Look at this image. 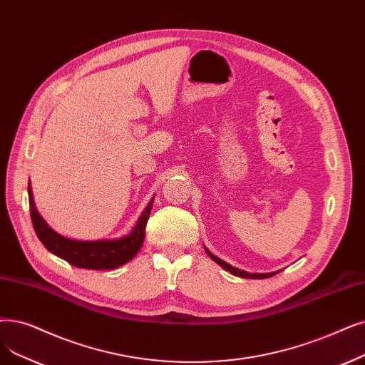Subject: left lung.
Here are the masks:
<instances>
[{
  "instance_id": "obj_1",
  "label": "left lung",
  "mask_w": 365,
  "mask_h": 365,
  "mask_svg": "<svg viewBox=\"0 0 365 365\" xmlns=\"http://www.w3.org/2000/svg\"><path fill=\"white\" fill-rule=\"evenodd\" d=\"M205 252H207V255H209V257H210L216 264H219L222 268H225V270H227V272H230L231 274H234V276H239V277H243V279H268V277L274 276L276 273H279V272H273V273H257V274L247 273V272L239 270V268H235V267L230 265V264H228V262H225V261L219 259L217 257H215V255H213V253H212L210 250L205 249Z\"/></svg>"
}]
</instances>
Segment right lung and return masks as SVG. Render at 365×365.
Wrapping results in <instances>:
<instances>
[{
    "instance_id": "1",
    "label": "right lung",
    "mask_w": 365,
    "mask_h": 365,
    "mask_svg": "<svg viewBox=\"0 0 365 365\" xmlns=\"http://www.w3.org/2000/svg\"><path fill=\"white\" fill-rule=\"evenodd\" d=\"M29 195V212L33 227L40 242L44 247L52 252L53 255L67 261L77 268H88V270H113L128 261H131L137 252L143 246L146 224L153 205V198L149 201L148 207L138 217L135 227L128 235H123L116 240H95L81 242L71 240L67 237L58 234L49 225L36 209L33 191L28 183Z\"/></svg>"
}]
</instances>
